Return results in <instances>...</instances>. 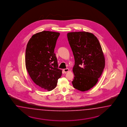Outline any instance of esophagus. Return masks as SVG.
I'll use <instances>...</instances> for the list:
<instances>
[{
	"mask_svg": "<svg viewBox=\"0 0 127 127\" xmlns=\"http://www.w3.org/2000/svg\"><path fill=\"white\" fill-rule=\"evenodd\" d=\"M63 71L64 73H66L69 71V69L68 68H65V69H63Z\"/></svg>",
	"mask_w": 127,
	"mask_h": 127,
	"instance_id": "obj_1",
	"label": "esophagus"
}]
</instances>
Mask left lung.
I'll return each mask as SVG.
<instances>
[{
  "label": "left lung",
  "instance_id": "left-lung-1",
  "mask_svg": "<svg viewBox=\"0 0 127 127\" xmlns=\"http://www.w3.org/2000/svg\"><path fill=\"white\" fill-rule=\"evenodd\" d=\"M67 36L75 60L73 87L81 91H88L96 85L105 67L101 47L96 36L90 32H71Z\"/></svg>",
  "mask_w": 127,
  "mask_h": 127
}]
</instances>
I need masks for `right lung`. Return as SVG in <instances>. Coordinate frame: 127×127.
Returning <instances> with one entry per match:
<instances>
[{
    "instance_id": "1",
    "label": "right lung",
    "mask_w": 127,
    "mask_h": 127,
    "mask_svg": "<svg viewBox=\"0 0 127 127\" xmlns=\"http://www.w3.org/2000/svg\"><path fill=\"white\" fill-rule=\"evenodd\" d=\"M60 33L44 31L32 36L27 43L26 66L32 80L39 89L51 91L57 86L62 70L58 68L54 50Z\"/></svg>"
}]
</instances>
